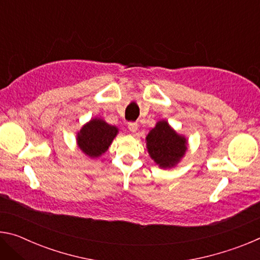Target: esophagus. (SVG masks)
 Returning a JSON list of instances; mask_svg holds the SVG:
<instances>
[{
  "label": "esophagus",
  "mask_w": 260,
  "mask_h": 260,
  "mask_svg": "<svg viewBox=\"0 0 260 260\" xmlns=\"http://www.w3.org/2000/svg\"><path fill=\"white\" fill-rule=\"evenodd\" d=\"M138 128H139L138 122H135V121H129L128 122V129L132 132V133H135V132L138 131Z\"/></svg>",
  "instance_id": "1"
}]
</instances>
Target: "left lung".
Returning <instances> with one entry per match:
<instances>
[{
  "label": "left lung",
  "mask_w": 260,
  "mask_h": 260,
  "mask_svg": "<svg viewBox=\"0 0 260 260\" xmlns=\"http://www.w3.org/2000/svg\"><path fill=\"white\" fill-rule=\"evenodd\" d=\"M187 141L178 135L166 121L157 122L147 136L149 155L160 167L177 164L187 150Z\"/></svg>",
  "instance_id": "8db88e82"
}]
</instances>
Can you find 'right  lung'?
<instances>
[{"mask_svg": "<svg viewBox=\"0 0 260 260\" xmlns=\"http://www.w3.org/2000/svg\"><path fill=\"white\" fill-rule=\"evenodd\" d=\"M117 133V127L107 124L104 120L93 119L79 132L77 141L87 156L95 158L108 150Z\"/></svg>", "mask_w": 260, "mask_h": 260, "instance_id": "right-lung-1", "label": "right lung"}]
</instances>
